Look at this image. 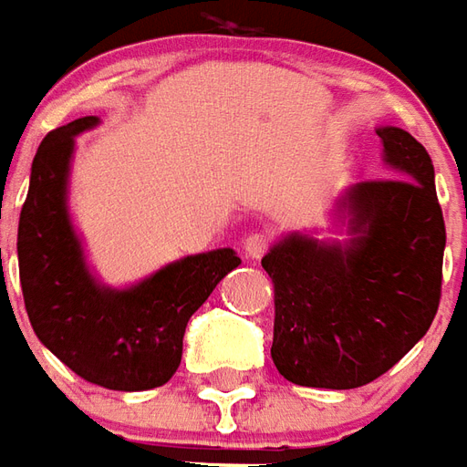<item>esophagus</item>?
I'll return each mask as SVG.
<instances>
[{
	"mask_svg": "<svg viewBox=\"0 0 467 467\" xmlns=\"http://www.w3.org/2000/svg\"><path fill=\"white\" fill-rule=\"evenodd\" d=\"M241 246H244V254L249 259H261L266 254V249H269V236H264V234H249L246 239L241 241Z\"/></svg>",
	"mask_w": 467,
	"mask_h": 467,
	"instance_id": "1",
	"label": "esophagus"
}]
</instances>
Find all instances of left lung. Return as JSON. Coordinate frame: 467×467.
I'll list each match as a JSON object with an SVG mask.
<instances>
[{"instance_id": "left-lung-1", "label": "left lung", "mask_w": 467, "mask_h": 467, "mask_svg": "<svg viewBox=\"0 0 467 467\" xmlns=\"http://www.w3.org/2000/svg\"><path fill=\"white\" fill-rule=\"evenodd\" d=\"M392 178L345 188L337 234L289 231L261 266L274 281L271 359L302 387L352 389L385 375L435 319L445 221L428 150L402 128L379 125Z\"/></svg>"}]
</instances>
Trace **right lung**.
<instances>
[{
  "label": "right lung",
  "instance_id": "right-lung-1",
  "mask_svg": "<svg viewBox=\"0 0 467 467\" xmlns=\"http://www.w3.org/2000/svg\"><path fill=\"white\" fill-rule=\"evenodd\" d=\"M100 125L88 115L47 133L32 161L16 256L37 339L92 385L140 392L181 365L188 319L241 259L213 249L171 261L130 286L102 284L69 213L75 138Z\"/></svg>",
  "mask_w": 467,
  "mask_h": 467
}]
</instances>
